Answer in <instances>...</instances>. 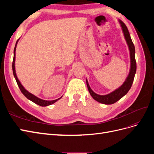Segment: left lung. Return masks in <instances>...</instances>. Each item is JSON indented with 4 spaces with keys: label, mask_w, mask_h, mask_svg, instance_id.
Masks as SVG:
<instances>
[{
    "label": "left lung",
    "mask_w": 154,
    "mask_h": 154,
    "mask_svg": "<svg viewBox=\"0 0 154 154\" xmlns=\"http://www.w3.org/2000/svg\"><path fill=\"white\" fill-rule=\"evenodd\" d=\"M119 23L121 26H122V29L124 33L125 38L127 41V44L128 45L129 50H130V70L128 76L125 80L123 84L118 89L113 91L112 92L110 93L109 94L106 95H99L96 94L95 92L92 91L91 88L89 85H88L87 80V85L88 87V90L89 91L91 96L97 101L100 102L101 103L106 104V105H110L116 103V101L119 100L122 97H123L125 94H127L128 91L132 87V85L134 82V79L135 76V74L136 72V58H135V47L134 45L132 42V39L130 38V33L128 32L127 27L124 24L122 20H119Z\"/></svg>",
    "instance_id": "obj_1"
}]
</instances>
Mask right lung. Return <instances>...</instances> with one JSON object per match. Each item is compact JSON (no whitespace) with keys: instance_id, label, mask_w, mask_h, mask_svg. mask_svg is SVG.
Wrapping results in <instances>:
<instances>
[{"instance_id":"1","label":"right lung","mask_w":154,"mask_h":154,"mask_svg":"<svg viewBox=\"0 0 154 154\" xmlns=\"http://www.w3.org/2000/svg\"><path fill=\"white\" fill-rule=\"evenodd\" d=\"M18 41V40H17ZM17 42H16V45H15V49H14V56H13V63H12V69H13V75L14 77H15V80L17 81V83L18 84V87H19L20 90L21 91V92H22V94H24L27 99H29V100H31V101L33 102V103L38 105L41 106H48L50 105H52L54 103H55L56 101L57 100H58L59 99L61 98V97H60V98L57 99V100H52V101H46V100H42L38 98V97H37L36 96H34L33 94H31L30 92H29L27 91H26L24 87L22 85V84L20 83V82H19V80H18V78L17 77L16 75V72H15V50H16V46H17Z\"/></svg>"}]
</instances>
